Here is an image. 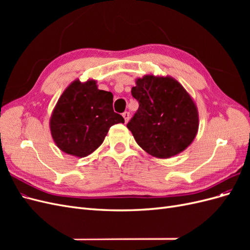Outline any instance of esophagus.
I'll return each instance as SVG.
<instances>
[{
	"label": "esophagus",
	"mask_w": 250,
	"mask_h": 250,
	"mask_svg": "<svg viewBox=\"0 0 250 250\" xmlns=\"http://www.w3.org/2000/svg\"><path fill=\"white\" fill-rule=\"evenodd\" d=\"M122 116H123V118H124V120H125V122L127 123L128 121H129V116H130V113L128 112V111H125V112H123V113H122Z\"/></svg>",
	"instance_id": "1"
}]
</instances>
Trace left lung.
<instances>
[{
    "label": "left lung",
    "mask_w": 250,
    "mask_h": 250,
    "mask_svg": "<svg viewBox=\"0 0 250 250\" xmlns=\"http://www.w3.org/2000/svg\"><path fill=\"white\" fill-rule=\"evenodd\" d=\"M131 94L140 106L127 128L143 150L169 158L191 145L198 132V109L176 79L145 75L135 80Z\"/></svg>",
    "instance_id": "8db88e82"
}]
</instances>
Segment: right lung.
Wrapping results in <instances>:
<instances>
[{"instance_id": "right-lung-1", "label": "right lung", "mask_w": 250, "mask_h": 250, "mask_svg": "<svg viewBox=\"0 0 250 250\" xmlns=\"http://www.w3.org/2000/svg\"><path fill=\"white\" fill-rule=\"evenodd\" d=\"M112 102V94L98 88L96 80H74L59 97L50 118L56 146L76 157L93 153L112 125L124 123L123 117L113 111Z\"/></svg>"}]
</instances>
